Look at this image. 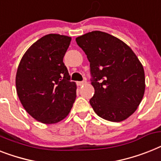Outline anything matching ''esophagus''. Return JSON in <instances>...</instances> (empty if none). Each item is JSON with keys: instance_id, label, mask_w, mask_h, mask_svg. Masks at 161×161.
<instances>
[{"instance_id": "esophagus-1", "label": "esophagus", "mask_w": 161, "mask_h": 161, "mask_svg": "<svg viewBox=\"0 0 161 161\" xmlns=\"http://www.w3.org/2000/svg\"><path fill=\"white\" fill-rule=\"evenodd\" d=\"M87 83V81L84 80V81H81V82H77V84L78 85V86H83V85L86 84Z\"/></svg>"}]
</instances>
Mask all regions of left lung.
<instances>
[{"label": "left lung", "instance_id": "8db88e82", "mask_svg": "<svg viewBox=\"0 0 161 161\" xmlns=\"http://www.w3.org/2000/svg\"><path fill=\"white\" fill-rule=\"evenodd\" d=\"M90 63L95 92L90 104L102 118L119 122L134 113L145 92L143 66L130 47L102 31L76 38Z\"/></svg>", "mask_w": 161, "mask_h": 161}]
</instances>
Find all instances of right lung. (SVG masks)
Listing matches in <instances>:
<instances>
[{"label": "right lung", "mask_w": 161, "mask_h": 161, "mask_svg": "<svg viewBox=\"0 0 161 161\" xmlns=\"http://www.w3.org/2000/svg\"><path fill=\"white\" fill-rule=\"evenodd\" d=\"M71 38L49 34L40 38L22 57L15 77L18 97L35 120L56 123L67 117L76 98L63 58Z\"/></svg>", "instance_id": "obj_1"}]
</instances>
